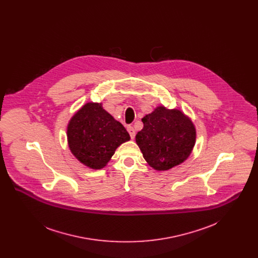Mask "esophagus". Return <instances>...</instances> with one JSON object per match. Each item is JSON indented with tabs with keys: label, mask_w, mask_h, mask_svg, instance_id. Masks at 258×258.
<instances>
[{
	"label": "esophagus",
	"mask_w": 258,
	"mask_h": 258,
	"mask_svg": "<svg viewBox=\"0 0 258 258\" xmlns=\"http://www.w3.org/2000/svg\"><path fill=\"white\" fill-rule=\"evenodd\" d=\"M127 132H128V134H130V135H131L132 139H134V138L135 137V128H134L132 125H130V126H127Z\"/></svg>",
	"instance_id": "esophagus-1"
}]
</instances>
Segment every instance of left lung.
Listing matches in <instances>:
<instances>
[{"label":"left lung","instance_id":"left-lung-1","mask_svg":"<svg viewBox=\"0 0 258 258\" xmlns=\"http://www.w3.org/2000/svg\"><path fill=\"white\" fill-rule=\"evenodd\" d=\"M143 128L135 141L148 164L166 171L183 163L196 145V126L183 111L160 105L142 118Z\"/></svg>","mask_w":258,"mask_h":258}]
</instances>
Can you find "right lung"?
<instances>
[{"instance_id":"right-lung-1","label":"right lung","mask_w":258,"mask_h":258,"mask_svg":"<svg viewBox=\"0 0 258 258\" xmlns=\"http://www.w3.org/2000/svg\"><path fill=\"white\" fill-rule=\"evenodd\" d=\"M67 136L74 157L96 170L106 166L116 149L131 139L123 124L96 102H87L74 114Z\"/></svg>"}]
</instances>
